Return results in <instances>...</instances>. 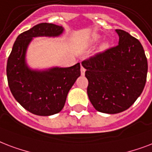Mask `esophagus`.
<instances>
[{
	"label": "esophagus",
	"instance_id": "obj_1",
	"mask_svg": "<svg viewBox=\"0 0 152 152\" xmlns=\"http://www.w3.org/2000/svg\"><path fill=\"white\" fill-rule=\"evenodd\" d=\"M85 72H86V69L82 66H81V74H82V75H84Z\"/></svg>",
	"mask_w": 152,
	"mask_h": 152
}]
</instances>
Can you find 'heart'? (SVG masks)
<instances>
[{
	"label": "heart",
	"mask_w": 152,
	"mask_h": 152,
	"mask_svg": "<svg viewBox=\"0 0 152 152\" xmlns=\"http://www.w3.org/2000/svg\"><path fill=\"white\" fill-rule=\"evenodd\" d=\"M95 39H97V37H96V38H95ZM108 47H109V45H108V43H104V44H103V45L102 46V47H101V50H106L107 48H108Z\"/></svg>",
	"instance_id": "b5f03b06"
}]
</instances>
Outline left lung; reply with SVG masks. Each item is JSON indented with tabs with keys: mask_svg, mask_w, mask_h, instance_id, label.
Wrapping results in <instances>:
<instances>
[{
	"mask_svg": "<svg viewBox=\"0 0 152 152\" xmlns=\"http://www.w3.org/2000/svg\"><path fill=\"white\" fill-rule=\"evenodd\" d=\"M119 43L82 61L87 94L95 109L114 114L128 109L145 86L148 60L140 42L116 29Z\"/></svg>",
	"mask_w": 152,
	"mask_h": 152,
	"instance_id": "obj_1",
	"label": "left lung"
}]
</instances>
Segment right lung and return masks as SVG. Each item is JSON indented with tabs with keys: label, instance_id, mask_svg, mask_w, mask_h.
Listing matches in <instances>:
<instances>
[{
	"label": "right lung",
	"instance_id": "obj_1",
	"mask_svg": "<svg viewBox=\"0 0 152 152\" xmlns=\"http://www.w3.org/2000/svg\"><path fill=\"white\" fill-rule=\"evenodd\" d=\"M62 26L50 23L36 24L20 34L7 62V78L15 99L31 113L50 116L59 113L68 92L81 75L80 63L67 68H52L45 71L31 70L25 63L28 44L36 36H57Z\"/></svg>",
	"mask_w": 152,
	"mask_h": 152
}]
</instances>
